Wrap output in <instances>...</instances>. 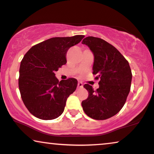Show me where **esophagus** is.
Segmentation results:
<instances>
[{"label":"esophagus","mask_w":154,"mask_h":154,"mask_svg":"<svg viewBox=\"0 0 154 154\" xmlns=\"http://www.w3.org/2000/svg\"><path fill=\"white\" fill-rule=\"evenodd\" d=\"M77 86L79 88H82V87H83V84H82L81 82H79L77 84Z\"/></svg>","instance_id":"34e87169"}]
</instances>
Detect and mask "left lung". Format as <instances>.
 <instances>
[{"instance_id":"1","label":"left lung","mask_w":154,"mask_h":154,"mask_svg":"<svg viewBox=\"0 0 154 154\" xmlns=\"http://www.w3.org/2000/svg\"><path fill=\"white\" fill-rule=\"evenodd\" d=\"M94 54L93 74L100 79V87L94 90L86 84L88 97L82 101L84 113L97 120L116 115L125 105L129 93L131 70L126 59L113 45L100 38L88 36L82 41Z\"/></svg>"}]
</instances>
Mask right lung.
<instances>
[{"instance_id": "add662e5", "label": "right lung", "mask_w": 154, "mask_h": 154, "mask_svg": "<svg viewBox=\"0 0 154 154\" xmlns=\"http://www.w3.org/2000/svg\"><path fill=\"white\" fill-rule=\"evenodd\" d=\"M84 37H53L32 47L20 65L18 87L22 100L30 113L48 120L60 116L66 100L76 90L77 81L59 82L54 72L66 64V53Z\"/></svg>"}]
</instances>
